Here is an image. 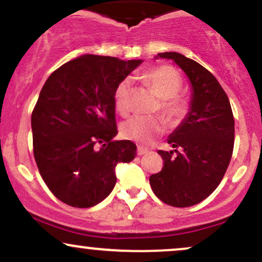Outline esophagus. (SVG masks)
<instances>
[{"mask_svg": "<svg viewBox=\"0 0 262 262\" xmlns=\"http://www.w3.org/2000/svg\"><path fill=\"white\" fill-rule=\"evenodd\" d=\"M137 152H138V155H144V154H148L149 150L145 149V148H143V146H138Z\"/></svg>", "mask_w": 262, "mask_h": 262, "instance_id": "1", "label": "esophagus"}]
</instances>
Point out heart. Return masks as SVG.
<instances>
[{
	"instance_id": "1",
	"label": "heart",
	"mask_w": 262,
	"mask_h": 262,
	"mask_svg": "<svg viewBox=\"0 0 262 262\" xmlns=\"http://www.w3.org/2000/svg\"><path fill=\"white\" fill-rule=\"evenodd\" d=\"M144 80L161 98V112L170 123H176L187 112V102L177 96L182 87V79L176 69L169 65L156 66L144 74ZM129 79L122 80L114 90V104L118 112L125 116L130 111ZM122 135L141 144H150L164 130V123L156 117L135 116L122 124Z\"/></svg>"
}]
</instances>
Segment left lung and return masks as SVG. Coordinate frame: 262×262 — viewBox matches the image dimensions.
Returning <instances> with one entry per match:
<instances>
[{
    "instance_id": "obj_1",
    "label": "left lung",
    "mask_w": 262,
    "mask_h": 262,
    "mask_svg": "<svg viewBox=\"0 0 262 262\" xmlns=\"http://www.w3.org/2000/svg\"><path fill=\"white\" fill-rule=\"evenodd\" d=\"M186 74L191 85L189 110L169 135L170 151L160 150V172L149 181L156 197L172 207L202 202L218 187L234 146V117L227 93L202 65L176 52L159 53Z\"/></svg>"
}]
</instances>
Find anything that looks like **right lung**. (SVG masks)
<instances>
[{
    "instance_id": "right-lung-1",
    "label": "right lung",
    "mask_w": 262,
    "mask_h": 262,
    "mask_svg": "<svg viewBox=\"0 0 262 262\" xmlns=\"http://www.w3.org/2000/svg\"><path fill=\"white\" fill-rule=\"evenodd\" d=\"M143 60L86 54L45 81L32 113L33 152L48 188L61 202L89 208L117 182L116 166L130 162L137 146L114 140V90Z\"/></svg>"
}]
</instances>
